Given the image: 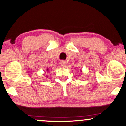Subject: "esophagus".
<instances>
[{
	"label": "esophagus",
	"mask_w": 126,
	"mask_h": 126,
	"mask_svg": "<svg viewBox=\"0 0 126 126\" xmlns=\"http://www.w3.org/2000/svg\"><path fill=\"white\" fill-rule=\"evenodd\" d=\"M60 65L62 66V67H65V66L66 65V62L64 60H62L60 62Z\"/></svg>",
	"instance_id": "esophagus-1"
}]
</instances>
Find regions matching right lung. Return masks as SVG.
<instances>
[{
    "label": "right lung",
    "mask_w": 126,
    "mask_h": 126,
    "mask_svg": "<svg viewBox=\"0 0 126 126\" xmlns=\"http://www.w3.org/2000/svg\"><path fill=\"white\" fill-rule=\"evenodd\" d=\"M47 71H48V69H47Z\"/></svg>",
    "instance_id": "add662e5"
}]
</instances>
